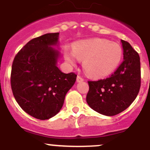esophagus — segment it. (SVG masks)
Segmentation results:
<instances>
[{
  "instance_id": "1",
  "label": "esophagus",
  "mask_w": 150,
  "mask_h": 150,
  "mask_svg": "<svg viewBox=\"0 0 150 150\" xmlns=\"http://www.w3.org/2000/svg\"><path fill=\"white\" fill-rule=\"evenodd\" d=\"M82 81H83V78L80 76V75H78L77 76V82H82Z\"/></svg>"
}]
</instances>
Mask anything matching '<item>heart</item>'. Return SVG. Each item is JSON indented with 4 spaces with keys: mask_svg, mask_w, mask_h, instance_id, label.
<instances>
[{
    "mask_svg": "<svg viewBox=\"0 0 150 150\" xmlns=\"http://www.w3.org/2000/svg\"><path fill=\"white\" fill-rule=\"evenodd\" d=\"M122 57V49L108 40L96 39L81 42L75 45L74 52L67 51L66 60L74 64L78 58L84 59L83 66L92 77L109 75L117 69Z\"/></svg>",
    "mask_w": 150,
    "mask_h": 150,
    "instance_id": "obj_1",
    "label": "heart"
}]
</instances>
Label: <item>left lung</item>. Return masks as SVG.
I'll return each instance as SVG.
<instances>
[{"mask_svg": "<svg viewBox=\"0 0 150 150\" xmlns=\"http://www.w3.org/2000/svg\"><path fill=\"white\" fill-rule=\"evenodd\" d=\"M121 41L124 60L115 72L105 79L88 81L87 103L95 111L109 117L127 108L136 98L141 87L139 53L130 43Z\"/></svg>", "mask_w": 150, "mask_h": 150, "instance_id": "obj_1", "label": "left lung"}]
</instances>
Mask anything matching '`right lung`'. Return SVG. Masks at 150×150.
Here are the masks:
<instances>
[{
    "mask_svg": "<svg viewBox=\"0 0 150 150\" xmlns=\"http://www.w3.org/2000/svg\"><path fill=\"white\" fill-rule=\"evenodd\" d=\"M59 33L30 40L14 57L11 67L13 95L28 114L48 120L60 111L65 96L76 81L75 72L65 74L56 66Z\"/></svg>",
    "mask_w": 150,
    "mask_h": 150,
    "instance_id": "add662e5",
    "label": "right lung"
}]
</instances>
